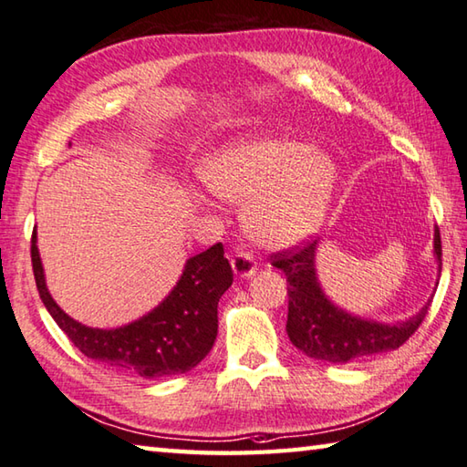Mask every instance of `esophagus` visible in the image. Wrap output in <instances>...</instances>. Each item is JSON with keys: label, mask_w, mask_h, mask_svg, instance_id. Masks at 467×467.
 <instances>
[{"label": "esophagus", "mask_w": 467, "mask_h": 467, "mask_svg": "<svg viewBox=\"0 0 467 467\" xmlns=\"http://www.w3.org/2000/svg\"><path fill=\"white\" fill-rule=\"evenodd\" d=\"M232 266H234V273L238 276H250L256 273V260L254 254L248 250L240 248L235 254L232 256Z\"/></svg>", "instance_id": "1"}]
</instances>
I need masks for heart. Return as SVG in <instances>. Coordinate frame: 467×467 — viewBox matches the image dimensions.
<instances>
[{"instance_id":"obj_1","label":"heart","mask_w":467,"mask_h":467,"mask_svg":"<svg viewBox=\"0 0 467 467\" xmlns=\"http://www.w3.org/2000/svg\"><path fill=\"white\" fill-rule=\"evenodd\" d=\"M211 192L250 201L246 225L266 246H287L314 232L337 182L328 153L296 139H258L223 147L201 166Z\"/></svg>"}]
</instances>
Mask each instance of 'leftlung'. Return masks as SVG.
Here are the masks:
<instances>
[{
	"label": "left lung",
	"mask_w": 467,
	"mask_h": 467,
	"mask_svg": "<svg viewBox=\"0 0 467 467\" xmlns=\"http://www.w3.org/2000/svg\"><path fill=\"white\" fill-rule=\"evenodd\" d=\"M316 244L317 240H306L299 246L271 254V265L281 268L287 276V334L293 345L307 357L328 363L365 361L402 347L419 330L431 304L408 322L391 326L348 316L334 307L317 285L314 268ZM435 254L441 265L443 250L439 227L435 229Z\"/></svg>",
	"instance_id": "8db88e82"
}]
</instances>
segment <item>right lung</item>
Segmentation results:
<instances>
[{"instance_id":"add662e5","label":"right lung","mask_w":467,"mask_h":467,"mask_svg":"<svg viewBox=\"0 0 467 467\" xmlns=\"http://www.w3.org/2000/svg\"><path fill=\"white\" fill-rule=\"evenodd\" d=\"M30 256L38 296L48 314L73 347L92 361L133 378L158 379L191 371L215 345L219 299L234 283L221 242L188 260L174 291L153 312L117 330L88 328L55 304L45 285L36 232H32Z\"/></svg>"}]
</instances>
